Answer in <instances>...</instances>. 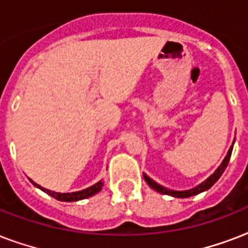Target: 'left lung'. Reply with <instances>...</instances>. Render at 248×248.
<instances>
[{
  "label": "left lung",
  "mask_w": 248,
  "mask_h": 248,
  "mask_svg": "<svg viewBox=\"0 0 248 248\" xmlns=\"http://www.w3.org/2000/svg\"><path fill=\"white\" fill-rule=\"evenodd\" d=\"M233 145H234V141L232 144V147L229 148V151H228L227 155H225V158L223 159V162L221 165L215 170V172L212 173L211 176H208L203 183H201L198 184L197 186L192 189H188V190H173V189H169V188H165L162 185H159L158 183H155L153 179L148 176L147 173H143V177L144 180L147 181L148 185L151 186L152 189H155V192L158 193H162V194H167V196H171V197H175V198H188V197H192V196H196V194H200V193L204 192V190H208V189L211 188L212 185L215 184L216 181L219 180L220 176L223 175V172L225 171L227 169L228 163H229V159H231V155H232V151H233Z\"/></svg>",
  "instance_id": "1"
}]
</instances>
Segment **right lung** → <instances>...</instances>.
Masks as SVG:
<instances>
[{
    "label": "right lung",
    "instance_id": "right-lung-1",
    "mask_svg": "<svg viewBox=\"0 0 248 248\" xmlns=\"http://www.w3.org/2000/svg\"><path fill=\"white\" fill-rule=\"evenodd\" d=\"M29 180H31V179H29ZM31 183H32V184L34 185L36 188L41 189L42 192L47 193L48 196L54 197L55 200L62 201V202H76V201L86 200V198H89V197L95 196L96 193L100 192L101 188H103V185H104V181L100 180V181H97L96 184L91 185V186L83 189V190H78V192L58 193V192H52V190H48V189H46V188H42L41 185L36 184V183H34V181H33V180H31Z\"/></svg>",
    "mask_w": 248,
    "mask_h": 248
}]
</instances>
